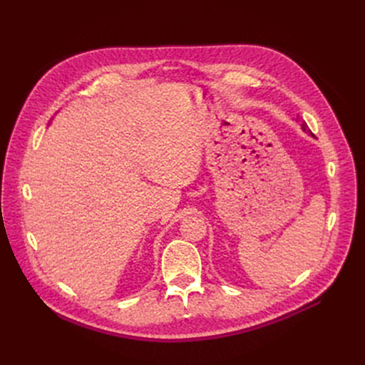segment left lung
Instances as JSON below:
<instances>
[{
	"mask_svg": "<svg viewBox=\"0 0 365 365\" xmlns=\"http://www.w3.org/2000/svg\"><path fill=\"white\" fill-rule=\"evenodd\" d=\"M297 120L300 121V123H302V129H303V130H309V129H307V125H306V121H303L300 115H297Z\"/></svg>",
	"mask_w": 365,
	"mask_h": 365,
	"instance_id": "left-lung-1",
	"label": "left lung"
}]
</instances>
